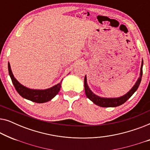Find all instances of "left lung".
<instances>
[{"label": "left lung", "mask_w": 150, "mask_h": 150, "mask_svg": "<svg viewBox=\"0 0 150 150\" xmlns=\"http://www.w3.org/2000/svg\"><path fill=\"white\" fill-rule=\"evenodd\" d=\"M143 61L142 59L140 70V76H139V79H137V82L135 83L134 85L133 86L132 89L128 93H126L125 95L118 98H103L96 95L93 92H92L91 90L89 87V86H88L87 82V76L85 75V80H84V83H85L84 85H85V91L86 96L94 104L99 106H101V107H116V106L122 105L124 102H126L133 95V93L137 91V89H138L141 81V77H142L143 75Z\"/></svg>", "instance_id": "obj_1"}]
</instances>
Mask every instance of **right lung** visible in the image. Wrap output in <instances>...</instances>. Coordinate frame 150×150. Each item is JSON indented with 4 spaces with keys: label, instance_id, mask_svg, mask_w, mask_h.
Segmentation results:
<instances>
[{
    "label": "right lung",
    "instance_id": "obj_1",
    "mask_svg": "<svg viewBox=\"0 0 150 150\" xmlns=\"http://www.w3.org/2000/svg\"><path fill=\"white\" fill-rule=\"evenodd\" d=\"M8 69L11 79L18 93L22 98L36 103H44L52 99L60 91L61 82L46 89H30L22 85L18 82L12 73L9 62H8Z\"/></svg>",
    "mask_w": 150,
    "mask_h": 150
}]
</instances>
